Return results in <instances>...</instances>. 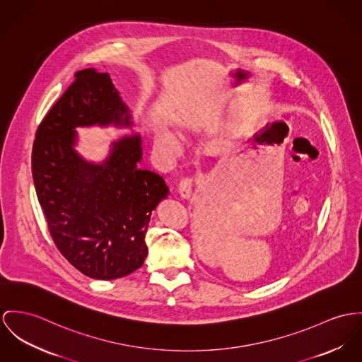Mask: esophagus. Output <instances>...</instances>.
Wrapping results in <instances>:
<instances>
[{
  "label": "esophagus",
  "instance_id": "obj_1",
  "mask_svg": "<svg viewBox=\"0 0 362 362\" xmlns=\"http://www.w3.org/2000/svg\"><path fill=\"white\" fill-rule=\"evenodd\" d=\"M192 189H193V179L186 177L182 179L179 183V194L183 199H189L192 197Z\"/></svg>",
  "mask_w": 362,
  "mask_h": 362
}]
</instances>
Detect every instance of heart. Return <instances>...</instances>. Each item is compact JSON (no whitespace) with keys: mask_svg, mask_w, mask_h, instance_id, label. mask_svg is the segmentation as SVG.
<instances>
[{"mask_svg":"<svg viewBox=\"0 0 362 362\" xmlns=\"http://www.w3.org/2000/svg\"><path fill=\"white\" fill-rule=\"evenodd\" d=\"M157 146L161 151H164L168 156L170 157H176L180 154L182 151V144L177 139V136L170 132V131H161L158 135H157Z\"/></svg>","mask_w":362,"mask_h":362,"instance_id":"heart-1","label":"heart"}]
</instances>
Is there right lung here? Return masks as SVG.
Listing matches in <instances>:
<instances>
[{
  "label": "right lung",
  "mask_w": 362,
  "mask_h": 362,
  "mask_svg": "<svg viewBox=\"0 0 362 362\" xmlns=\"http://www.w3.org/2000/svg\"><path fill=\"white\" fill-rule=\"evenodd\" d=\"M93 125L134 122L109 73L85 69L37 129L33 180L60 253L90 279H121L141 267L151 214L169 189L163 176L139 167V134L112 141L102 163L83 158L76 128Z\"/></svg>",
  "instance_id": "1"
}]
</instances>
